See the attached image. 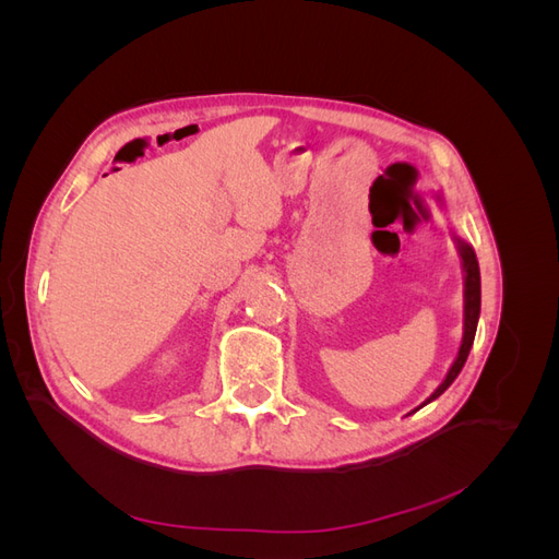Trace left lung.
<instances>
[{
	"label": "left lung",
	"mask_w": 559,
	"mask_h": 559,
	"mask_svg": "<svg viewBox=\"0 0 559 559\" xmlns=\"http://www.w3.org/2000/svg\"><path fill=\"white\" fill-rule=\"evenodd\" d=\"M460 253H462V261H464V270H466V289H464V337H462V347H460V354H456V359L450 368L448 378L443 380V384L436 389V392L425 401H433L436 396H441L445 389L454 382V378L460 376V370L464 368L466 364V357L471 352V345H473V337H476V326H478V314H480V270H478V259L476 253H473V249L464 242H460ZM421 403V405H425ZM419 405V408H421Z\"/></svg>",
	"instance_id": "obj_1"
}]
</instances>
